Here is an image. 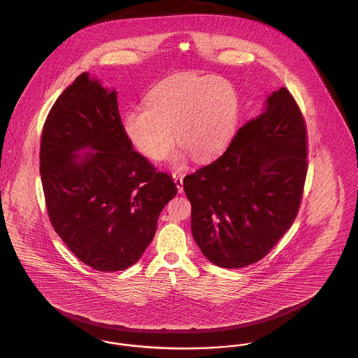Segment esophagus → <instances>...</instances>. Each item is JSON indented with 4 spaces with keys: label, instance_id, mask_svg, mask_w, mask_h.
<instances>
[{
    "label": "esophagus",
    "instance_id": "34e87169",
    "mask_svg": "<svg viewBox=\"0 0 358 358\" xmlns=\"http://www.w3.org/2000/svg\"><path fill=\"white\" fill-rule=\"evenodd\" d=\"M173 180H174V184H176V187L178 189V192L180 193H182L184 192V176L181 174V173H174L173 174Z\"/></svg>",
    "mask_w": 358,
    "mask_h": 358
}]
</instances>
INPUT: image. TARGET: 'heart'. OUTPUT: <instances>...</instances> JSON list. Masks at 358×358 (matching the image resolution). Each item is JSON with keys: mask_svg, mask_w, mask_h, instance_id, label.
<instances>
[{"mask_svg": "<svg viewBox=\"0 0 358 358\" xmlns=\"http://www.w3.org/2000/svg\"><path fill=\"white\" fill-rule=\"evenodd\" d=\"M238 115V91L231 82L210 75L180 73L155 85L146 107L127 111L123 129L136 149L154 161L171 153L174 134L182 146L181 153L203 161L228 146Z\"/></svg>", "mask_w": 358, "mask_h": 358, "instance_id": "obj_1", "label": "heart"}]
</instances>
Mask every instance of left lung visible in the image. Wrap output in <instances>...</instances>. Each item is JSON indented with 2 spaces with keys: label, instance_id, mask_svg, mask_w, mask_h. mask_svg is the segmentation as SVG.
Wrapping results in <instances>:
<instances>
[{
  "label": "left lung",
  "instance_id": "8db88e82",
  "mask_svg": "<svg viewBox=\"0 0 358 358\" xmlns=\"http://www.w3.org/2000/svg\"><path fill=\"white\" fill-rule=\"evenodd\" d=\"M307 162L306 122L282 87L217 159L184 178L192 235L205 257L240 268L267 255L298 215Z\"/></svg>",
  "mask_w": 358,
  "mask_h": 358
}]
</instances>
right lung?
Returning <instances> with one entry per match:
<instances>
[{"label":"right lung","mask_w":358,"mask_h":358,"mask_svg":"<svg viewBox=\"0 0 358 358\" xmlns=\"http://www.w3.org/2000/svg\"><path fill=\"white\" fill-rule=\"evenodd\" d=\"M88 147L85 156L76 152ZM40 176L53 229L88 267L115 273L139 260L177 194L126 136L117 92L80 73L53 103L40 142Z\"/></svg>","instance_id":"1"}]
</instances>
